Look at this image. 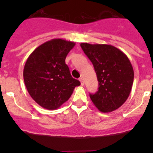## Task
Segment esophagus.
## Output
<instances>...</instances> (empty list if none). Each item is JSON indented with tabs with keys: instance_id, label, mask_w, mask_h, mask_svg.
Listing matches in <instances>:
<instances>
[{
	"instance_id": "obj_1",
	"label": "esophagus",
	"mask_w": 153,
	"mask_h": 153,
	"mask_svg": "<svg viewBox=\"0 0 153 153\" xmlns=\"http://www.w3.org/2000/svg\"><path fill=\"white\" fill-rule=\"evenodd\" d=\"M79 81H80V83H81V85H82V86H83V85H84V81H83V79L82 77H80L79 78Z\"/></svg>"
}]
</instances>
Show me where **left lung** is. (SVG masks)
Returning <instances> with one entry per match:
<instances>
[{
	"mask_svg": "<svg viewBox=\"0 0 153 153\" xmlns=\"http://www.w3.org/2000/svg\"><path fill=\"white\" fill-rule=\"evenodd\" d=\"M80 47L93 63L99 81L98 91L90 94L92 102L100 112L114 111L132 90L134 72L129 58L109 44L81 43Z\"/></svg>",
	"mask_w": 153,
	"mask_h": 153,
	"instance_id": "8db88e82",
	"label": "left lung"
}]
</instances>
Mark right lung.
<instances>
[{"label":"right lung","mask_w":153,"mask_h":153,"mask_svg":"<svg viewBox=\"0 0 153 153\" xmlns=\"http://www.w3.org/2000/svg\"><path fill=\"white\" fill-rule=\"evenodd\" d=\"M74 46V42L53 39L36 47L27 60L24 83L32 99L44 109L53 110L61 106L80 85L65 63Z\"/></svg>","instance_id":"add662e5"}]
</instances>
